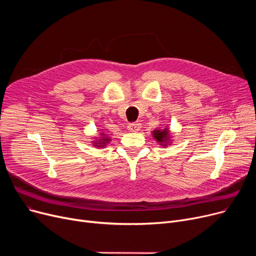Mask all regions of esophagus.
I'll return each instance as SVG.
<instances>
[{
  "label": "esophagus",
  "mask_w": 256,
  "mask_h": 256,
  "mask_svg": "<svg viewBox=\"0 0 256 256\" xmlns=\"http://www.w3.org/2000/svg\"><path fill=\"white\" fill-rule=\"evenodd\" d=\"M128 128L130 132H138L141 128V124L139 122H132V124H128Z\"/></svg>",
  "instance_id": "obj_1"
}]
</instances>
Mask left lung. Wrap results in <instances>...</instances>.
<instances>
[{"label": "left lung", "instance_id": "left-lung-1", "mask_svg": "<svg viewBox=\"0 0 256 256\" xmlns=\"http://www.w3.org/2000/svg\"><path fill=\"white\" fill-rule=\"evenodd\" d=\"M152 137L160 143V145L166 146L169 142H171V136L167 128L164 130H154L152 132Z\"/></svg>", "mask_w": 256, "mask_h": 256}]
</instances>
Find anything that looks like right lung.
Wrapping results in <instances>:
<instances>
[{"mask_svg": "<svg viewBox=\"0 0 256 256\" xmlns=\"http://www.w3.org/2000/svg\"><path fill=\"white\" fill-rule=\"evenodd\" d=\"M102 135V137L98 139V140H96V141H93V144H94V146L96 147H104L108 143H109V141L111 140L110 139V137H108L106 136V134H104V132H102L100 134Z\"/></svg>", "mask_w": 256, "mask_h": 256, "instance_id": "obj_1", "label": "right lung"}]
</instances>
